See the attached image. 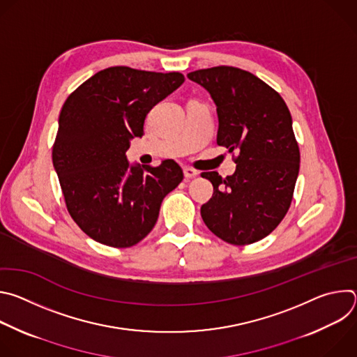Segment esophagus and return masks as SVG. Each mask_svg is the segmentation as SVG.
Returning a JSON list of instances; mask_svg holds the SVG:
<instances>
[{
    "mask_svg": "<svg viewBox=\"0 0 357 357\" xmlns=\"http://www.w3.org/2000/svg\"><path fill=\"white\" fill-rule=\"evenodd\" d=\"M183 175H185V178L186 179H192V178H196L197 175H199V172L196 171V169H193V168H183Z\"/></svg>",
    "mask_w": 357,
    "mask_h": 357,
    "instance_id": "obj_1",
    "label": "esophagus"
}]
</instances>
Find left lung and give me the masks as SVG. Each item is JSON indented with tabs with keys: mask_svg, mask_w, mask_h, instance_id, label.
Returning <instances> with one entry per match:
<instances>
[{
	"mask_svg": "<svg viewBox=\"0 0 357 357\" xmlns=\"http://www.w3.org/2000/svg\"><path fill=\"white\" fill-rule=\"evenodd\" d=\"M216 103L218 144L229 149L236 172H202L213 196L200 208L208 229L234 245L268 236L287 215L299 172V146L284 98L257 76L233 66L190 72Z\"/></svg>",
	"mask_w": 357,
	"mask_h": 357,
	"instance_id": "1",
	"label": "left lung"
}]
</instances>
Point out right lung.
<instances>
[{
  "mask_svg": "<svg viewBox=\"0 0 357 357\" xmlns=\"http://www.w3.org/2000/svg\"><path fill=\"white\" fill-rule=\"evenodd\" d=\"M183 82L179 72L113 66L66 98L52 161L69 215L93 240L135 245L155 226L164 197L182 182L175 161L130 168L126 152L131 138L144 135L148 112Z\"/></svg>",
  "mask_w": 357,
  "mask_h": 357,
  "instance_id": "1",
  "label": "right lung"
}]
</instances>
